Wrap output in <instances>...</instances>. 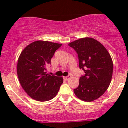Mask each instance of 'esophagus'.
<instances>
[{
  "mask_svg": "<svg viewBox=\"0 0 128 128\" xmlns=\"http://www.w3.org/2000/svg\"><path fill=\"white\" fill-rule=\"evenodd\" d=\"M70 77H71V76H66V77H64V79H65V80H68V79H69V78H70Z\"/></svg>",
  "mask_w": 128,
  "mask_h": 128,
  "instance_id": "34e87169",
  "label": "esophagus"
}]
</instances>
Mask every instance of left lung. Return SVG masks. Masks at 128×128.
Masks as SVG:
<instances>
[{
	"label": "left lung",
	"instance_id": "left-lung-1",
	"mask_svg": "<svg viewBox=\"0 0 128 128\" xmlns=\"http://www.w3.org/2000/svg\"><path fill=\"white\" fill-rule=\"evenodd\" d=\"M69 46L77 52L80 69L85 72L78 87L74 89L75 95L85 102L96 100L106 91L112 80L113 64L110 54L102 44L92 38H80Z\"/></svg>",
	"mask_w": 128,
	"mask_h": 128
}]
</instances>
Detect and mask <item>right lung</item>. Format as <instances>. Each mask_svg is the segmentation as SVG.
Returning a JSON list of instances; mask_svg holds the SVG:
<instances>
[{"label": "right lung", "mask_w": 128, "mask_h": 128, "mask_svg": "<svg viewBox=\"0 0 128 128\" xmlns=\"http://www.w3.org/2000/svg\"><path fill=\"white\" fill-rule=\"evenodd\" d=\"M62 44L47 41L32 42L22 51L17 62V75L21 86L34 100L46 102L56 96L63 83L62 77L46 74L55 51Z\"/></svg>", "instance_id": "add662e5"}]
</instances>
